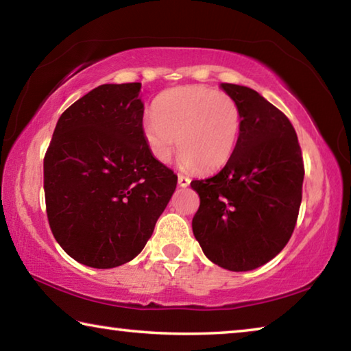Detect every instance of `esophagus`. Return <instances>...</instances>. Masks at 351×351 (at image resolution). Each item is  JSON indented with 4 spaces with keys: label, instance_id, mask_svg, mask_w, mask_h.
<instances>
[{
    "label": "esophagus",
    "instance_id": "34e87169",
    "mask_svg": "<svg viewBox=\"0 0 351 351\" xmlns=\"http://www.w3.org/2000/svg\"><path fill=\"white\" fill-rule=\"evenodd\" d=\"M178 184H180L181 187H187L190 184V178L189 176H184V175H180L178 176Z\"/></svg>",
    "mask_w": 351,
    "mask_h": 351
}]
</instances>
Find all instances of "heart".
<instances>
[{"mask_svg":"<svg viewBox=\"0 0 351 351\" xmlns=\"http://www.w3.org/2000/svg\"><path fill=\"white\" fill-rule=\"evenodd\" d=\"M240 128V106L232 97L203 85H189L154 100L153 116L142 123V138L158 162H169L180 147L184 171L215 170L232 156Z\"/></svg>","mask_w":351,"mask_h":351,"instance_id":"obj_1","label":"heart"}]
</instances>
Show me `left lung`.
<instances>
[{"instance_id": "obj_1", "label": "left lung", "mask_w": 351, "mask_h": 351, "mask_svg": "<svg viewBox=\"0 0 351 351\" xmlns=\"http://www.w3.org/2000/svg\"><path fill=\"white\" fill-rule=\"evenodd\" d=\"M221 88L240 106V136L221 171L190 182L199 195L192 229L213 263L251 271L274 258L294 232L304 159L295 130L280 110L247 86Z\"/></svg>"}]
</instances>
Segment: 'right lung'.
Returning a JSON list of instances; mask_svg holds the SVG:
<instances>
[{
	"mask_svg": "<svg viewBox=\"0 0 351 351\" xmlns=\"http://www.w3.org/2000/svg\"><path fill=\"white\" fill-rule=\"evenodd\" d=\"M141 83L100 85L58 119L43 162L46 213L58 245L108 269L147 245L178 182L142 138Z\"/></svg>",
	"mask_w": 351,
	"mask_h": 351,
	"instance_id": "right-lung-1",
	"label": "right lung"
}]
</instances>
